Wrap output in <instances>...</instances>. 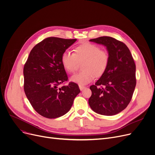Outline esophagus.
<instances>
[{
    "instance_id": "34e87169",
    "label": "esophagus",
    "mask_w": 155,
    "mask_h": 155,
    "mask_svg": "<svg viewBox=\"0 0 155 155\" xmlns=\"http://www.w3.org/2000/svg\"><path fill=\"white\" fill-rule=\"evenodd\" d=\"M79 88H80V90L82 91H83L84 89H85V87H84V86H82V85H80L79 86Z\"/></svg>"
}]
</instances>
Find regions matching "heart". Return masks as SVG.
I'll list each match as a JSON object with an SVG mask.
<instances>
[{"label":"heart","mask_w":155,"mask_h":155,"mask_svg":"<svg viewBox=\"0 0 155 155\" xmlns=\"http://www.w3.org/2000/svg\"><path fill=\"white\" fill-rule=\"evenodd\" d=\"M73 51L74 53L65 51L61 56L63 67L68 73L74 72L78 62L84 61L82 64L84 70L71 77L72 82L85 85L92 81L95 75L100 77L106 71L110 60L106 50H101L96 45L86 43L76 46Z\"/></svg>","instance_id":"obj_1"}]
</instances>
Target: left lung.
Returning <instances> with one entry per match:
<instances>
[{
	"label": "left lung",
	"instance_id": "obj_1",
	"mask_svg": "<svg viewBox=\"0 0 155 155\" xmlns=\"http://www.w3.org/2000/svg\"><path fill=\"white\" fill-rule=\"evenodd\" d=\"M90 41L106 47L110 60L106 71L90 87L89 105L99 114L116 115L126 109L132 99L136 84L134 61L127 46L115 38L102 36Z\"/></svg>",
	"mask_w": 155,
	"mask_h": 155
}]
</instances>
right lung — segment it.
Returning <instances> with one entry per match:
<instances>
[{"instance_id": "1", "label": "right lung", "mask_w": 155, "mask_h": 155, "mask_svg": "<svg viewBox=\"0 0 155 155\" xmlns=\"http://www.w3.org/2000/svg\"><path fill=\"white\" fill-rule=\"evenodd\" d=\"M76 41L47 38L32 49L24 64V92L32 107L45 117L54 119L64 115L80 92L74 82L61 86L68 81L61 54Z\"/></svg>"}]
</instances>
